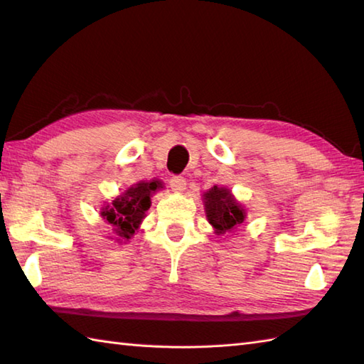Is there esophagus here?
<instances>
[{"instance_id":"34e87169","label":"esophagus","mask_w":364,"mask_h":364,"mask_svg":"<svg viewBox=\"0 0 364 364\" xmlns=\"http://www.w3.org/2000/svg\"><path fill=\"white\" fill-rule=\"evenodd\" d=\"M170 188H172L173 192H183L184 189H186V180H184L183 176L180 175H175L170 178Z\"/></svg>"}]
</instances>
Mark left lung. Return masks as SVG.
<instances>
[{
    "instance_id": "1",
    "label": "left lung",
    "mask_w": 364,
    "mask_h": 364,
    "mask_svg": "<svg viewBox=\"0 0 364 364\" xmlns=\"http://www.w3.org/2000/svg\"><path fill=\"white\" fill-rule=\"evenodd\" d=\"M203 200L206 218L218 235L228 233L244 222L245 211L241 205L236 203L228 189L214 186L203 194Z\"/></svg>"
}]
</instances>
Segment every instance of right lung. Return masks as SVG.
I'll return each instance as SVG.
<instances>
[{
    "mask_svg": "<svg viewBox=\"0 0 364 364\" xmlns=\"http://www.w3.org/2000/svg\"><path fill=\"white\" fill-rule=\"evenodd\" d=\"M162 188L161 181H141L129 188L122 197L115 198L112 206H106L102 211L103 218L114 227V231L122 239H129L139 228V223L145 218L151 202L150 197L156 189Z\"/></svg>",
    "mask_w": 364,
    "mask_h": 364,
    "instance_id": "add662e5",
    "label": "right lung"
}]
</instances>
